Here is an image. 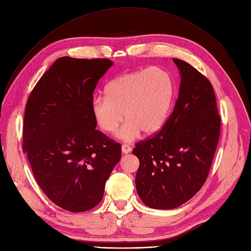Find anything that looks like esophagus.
Instances as JSON below:
<instances>
[{
    "mask_svg": "<svg viewBox=\"0 0 251 251\" xmlns=\"http://www.w3.org/2000/svg\"><path fill=\"white\" fill-rule=\"evenodd\" d=\"M122 151H123V153H125V155H126V153H129L131 151V148L127 145H123L122 146Z\"/></svg>",
    "mask_w": 251,
    "mask_h": 251,
    "instance_id": "1",
    "label": "esophagus"
}]
</instances>
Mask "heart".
<instances>
[{"mask_svg":"<svg viewBox=\"0 0 251 251\" xmlns=\"http://www.w3.org/2000/svg\"><path fill=\"white\" fill-rule=\"evenodd\" d=\"M175 81L164 68L151 67L120 75L108 82L105 95L91 101V112L100 127L112 132L123 121L117 138L131 143L143 131L147 136L165 126L175 99Z\"/></svg>","mask_w":251,"mask_h":251,"instance_id":"heart-1","label":"heart"}]
</instances>
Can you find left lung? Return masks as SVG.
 Masks as SVG:
<instances>
[{
  "instance_id": "8db88e82",
  "label": "left lung",
  "mask_w": 251,
  "mask_h": 251,
  "mask_svg": "<svg viewBox=\"0 0 251 251\" xmlns=\"http://www.w3.org/2000/svg\"><path fill=\"white\" fill-rule=\"evenodd\" d=\"M181 76L178 100L161 131L140 142L132 153L140 161L138 195L152 209H174L204 185L220 136L213 87L197 69L173 59Z\"/></svg>"
}]
</instances>
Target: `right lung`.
Instances as JSON below:
<instances>
[{
	"instance_id": "right-lung-1",
	"label": "right lung",
	"mask_w": 251,
	"mask_h": 251,
	"mask_svg": "<svg viewBox=\"0 0 251 251\" xmlns=\"http://www.w3.org/2000/svg\"><path fill=\"white\" fill-rule=\"evenodd\" d=\"M113 65L108 59L60 57L32 90L25 110L23 150L45 195L70 212L98 205L120 144L98 130L91 112L93 91Z\"/></svg>"
}]
</instances>
